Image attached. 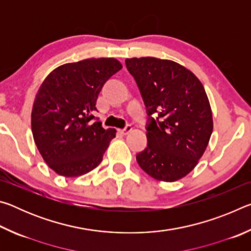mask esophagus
<instances>
[{
  "mask_svg": "<svg viewBox=\"0 0 251 251\" xmlns=\"http://www.w3.org/2000/svg\"><path fill=\"white\" fill-rule=\"evenodd\" d=\"M131 129H133V127H131L130 125H127V126L125 127V128L118 129V131H120V133H121L122 135H127L128 133H130Z\"/></svg>",
  "mask_w": 251,
  "mask_h": 251,
  "instance_id": "obj_1",
  "label": "esophagus"
}]
</instances>
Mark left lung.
<instances>
[{"label": "left lung", "mask_w": 251, "mask_h": 251, "mask_svg": "<svg viewBox=\"0 0 251 251\" xmlns=\"http://www.w3.org/2000/svg\"><path fill=\"white\" fill-rule=\"evenodd\" d=\"M146 106L147 147L136 155L144 172L160 181H176L193 171L212 133L207 94L196 75L176 62L126 58Z\"/></svg>", "instance_id": "1"}]
</instances>
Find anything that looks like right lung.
Segmentation results:
<instances>
[{
    "label": "right lung",
    "mask_w": 251,
    "mask_h": 251,
    "mask_svg": "<svg viewBox=\"0 0 251 251\" xmlns=\"http://www.w3.org/2000/svg\"><path fill=\"white\" fill-rule=\"evenodd\" d=\"M116 58H87L58 66L46 76L32 108V133L50 169L78 177L96 168L115 137L94 122L96 100L109 77L122 70Z\"/></svg>",
    "instance_id": "1"
}]
</instances>
